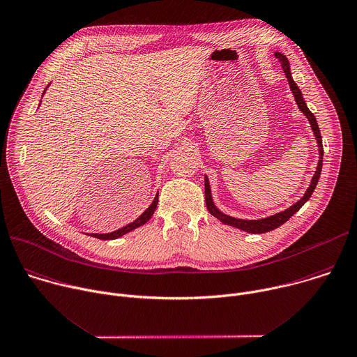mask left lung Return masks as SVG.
<instances>
[{"label": "left lung", "mask_w": 357, "mask_h": 357, "mask_svg": "<svg viewBox=\"0 0 357 357\" xmlns=\"http://www.w3.org/2000/svg\"><path fill=\"white\" fill-rule=\"evenodd\" d=\"M275 57L280 61L282 67H283V71L287 77V81H289V85H290V89L294 95V99H296V103L298 106V109L305 114V117L308 119V122L311 125V129L314 132V136L317 139V144H318V151H319V160H318V165H317V169H315V174L311 179V183L308 186V189L305 190L304 196L297 202L294 203L293 206H290L289 208L280 211V213H276L271 217H265V218H259V220H243V218H235V217H231L228 214H224L222 211H220L214 202H213V197H211V189H210V183H208V178L204 175V197H206V206H207V210L210 211L211 215H214L215 218H218L222 224H227V225H231V227H235V228H240L243 231H247V232H251V234H264V232H268V231H272L278 227H280L282 224H284L293 214H296L301 206L311 197L317 183H318V179H319V175H321V169H322V157H324V147H322V139H321V133H319V128H318V123H317V119L315 116L311 113V110L307 107V103L303 98V93L300 91V88L297 86V84L294 82L293 77H291V73H290V63L287 60V57L284 54H282L280 52H275Z\"/></svg>", "instance_id": "left-lung-1"}]
</instances>
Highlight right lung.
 <instances>
[{
	"label": "right lung",
	"mask_w": 357,
	"mask_h": 357,
	"mask_svg": "<svg viewBox=\"0 0 357 357\" xmlns=\"http://www.w3.org/2000/svg\"><path fill=\"white\" fill-rule=\"evenodd\" d=\"M45 92H46V89L43 91V95H45ZM157 204H158V195L154 197L153 203L147 207V210H146L139 218H136L133 222H130V224H128V225H125V227H122V228H119V229H116V231H113V232H107V234H91V236H95V238L105 240V241H106V240H116V238H119V236H122V235H125V234H128V232L136 229L137 227L144 225V224L151 218V215L154 214V211H155V208H157Z\"/></svg>",
	"instance_id": "1"
}]
</instances>
